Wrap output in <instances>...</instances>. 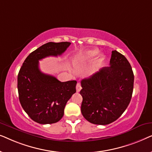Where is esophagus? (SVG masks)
Instances as JSON below:
<instances>
[{"label":"esophagus","instance_id":"obj_1","mask_svg":"<svg viewBox=\"0 0 152 152\" xmlns=\"http://www.w3.org/2000/svg\"><path fill=\"white\" fill-rule=\"evenodd\" d=\"M81 89H82V86H81V84H80V83H77V86H76L77 92H80Z\"/></svg>","mask_w":152,"mask_h":152}]
</instances>
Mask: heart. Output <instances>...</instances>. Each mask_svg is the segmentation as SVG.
<instances>
[{"label": "heart", "instance_id": "1", "mask_svg": "<svg viewBox=\"0 0 152 152\" xmlns=\"http://www.w3.org/2000/svg\"><path fill=\"white\" fill-rule=\"evenodd\" d=\"M99 54V51L97 49H93L84 52V53L78 54L75 58V63L80 64L84 63V62L91 61L95 57H97ZM101 60H102V59ZM95 65L94 68H95Z\"/></svg>", "mask_w": 152, "mask_h": 152}]
</instances>
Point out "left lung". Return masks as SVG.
<instances>
[{
    "instance_id": "obj_1",
    "label": "left lung",
    "mask_w": 152,
    "mask_h": 152,
    "mask_svg": "<svg viewBox=\"0 0 152 152\" xmlns=\"http://www.w3.org/2000/svg\"><path fill=\"white\" fill-rule=\"evenodd\" d=\"M134 82L129 62L118 51H112L110 66L81 82V111L85 119L101 125L115 121L129 104Z\"/></svg>"
}]
</instances>
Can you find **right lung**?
<instances>
[{"instance_id": "1", "label": "right lung", "mask_w": 152, "mask_h": 152, "mask_svg": "<svg viewBox=\"0 0 152 152\" xmlns=\"http://www.w3.org/2000/svg\"><path fill=\"white\" fill-rule=\"evenodd\" d=\"M70 42H48L31 53L18 75V97L23 109L37 123L46 124L59 121L64 108L76 92L75 80L61 82L55 77L41 71L39 61L61 55Z\"/></svg>"}]
</instances>
